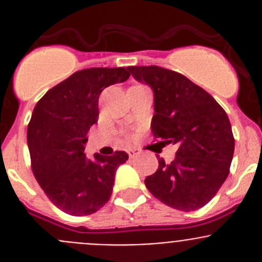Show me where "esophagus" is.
I'll return each instance as SVG.
<instances>
[{
	"label": "esophagus",
	"mask_w": 262,
	"mask_h": 262,
	"mask_svg": "<svg viewBox=\"0 0 262 262\" xmlns=\"http://www.w3.org/2000/svg\"><path fill=\"white\" fill-rule=\"evenodd\" d=\"M139 155H140V149H138V148H134V149L128 150L129 158H134V157H136V156H139Z\"/></svg>",
	"instance_id": "1"
}]
</instances>
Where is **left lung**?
Here are the masks:
<instances>
[{
  "instance_id": "8db88e82",
  "label": "left lung",
  "mask_w": 262,
  "mask_h": 262,
  "mask_svg": "<svg viewBox=\"0 0 262 262\" xmlns=\"http://www.w3.org/2000/svg\"><path fill=\"white\" fill-rule=\"evenodd\" d=\"M139 81L155 93L150 128L161 144H177L172 162L158 157V169L145 186L174 209L196 210L206 205L226 181L235 139L224 107L201 87L177 71L160 66H129Z\"/></svg>"
}]
</instances>
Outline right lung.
I'll return each mask as SVG.
<instances>
[{
  "label": "right lung",
  "mask_w": 262,
  "mask_h": 262,
  "mask_svg": "<svg viewBox=\"0 0 262 262\" xmlns=\"http://www.w3.org/2000/svg\"><path fill=\"white\" fill-rule=\"evenodd\" d=\"M129 78L124 67H92L74 73L36 104L27 127L31 167L45 195L71 215H90L109 201L123 150L87 158L84 144L98 119V97Z\"/></svg>",
  "instance_id": "1"
}]
</instances>
